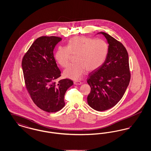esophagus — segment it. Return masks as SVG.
<instances>
[{
    "instance_id": "esophagus-1",
    "label": "esophagus",
    "mask_w": 151,
    "mask_h": 151,
    "mask_svg": "<svg viewBox=\"0 0 151 151\" xmlns=\"http://www.w3.org/2000/svg\"><path fill=\"white\" fill-rule=\"evenodd\" d=\"M73 84L75 85H81V82L80 81H73Z\"/></svg>"
}]
</instances>
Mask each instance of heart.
I'll return each instance as SVG.
<instances>
[{
    "label": "heart",
    "instance_id": "obj_1",
    "mask_svg": "<svg viewBox=\"0 0 151 151\" xmlns=\"http://www.w3.org/2000/svg\"><path fill=\"white\" fill-rule=\"evenodd\" d=\"M108 44L104 40L76 36L68 41L67 46L58 47L55 58L59 65L65 67L70 62L71 55H76V63L69 65L63 74L66 78L79 80L86 70L93 71L102 65L108 56Z\"/></svg>",
    "mask_w": 151,
    "mask_h": 151
}]
</instances>
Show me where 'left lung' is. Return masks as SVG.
<instances>
[{"label":"left lung","mask_w":151,"mask_h":151,"mask_svg":"<svg viewBox=\"0 0 151 151\" xmlns=\"http://www.w3.org/2000/svg\"><path fill=\"white\" fill-rule=\"evenodd\" d=\"M109 43L108 56L99 69L91 72L87 83L91 91L87 97L88 105L97 111L113 108L121 100L131 78L129 55L124 46L105 32Z\"/></svg>","instance_id":"8db88e82"}]
</instances>
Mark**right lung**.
Masks as SVG:
<instances>
[{
  "label": "right lung",
  "instance_id": "right-lung-1",
  "mask_svg": "<svg viewBox=\"0 0 151 151\" xmlns=\"http://www.w3.org/2000/svg\"><path fill=\"white\" fill-rule=\"evenodd\" d=\"M62 40L55 36L36 39L22 60L26 88L34 103L43 111L57 112L65 106V94L73 84L71 80L62 79L61 72L54 57L55 46Z\"/></svg>",
  "mask_w": 151,
  "mask_h": 151
}]
</instances>
